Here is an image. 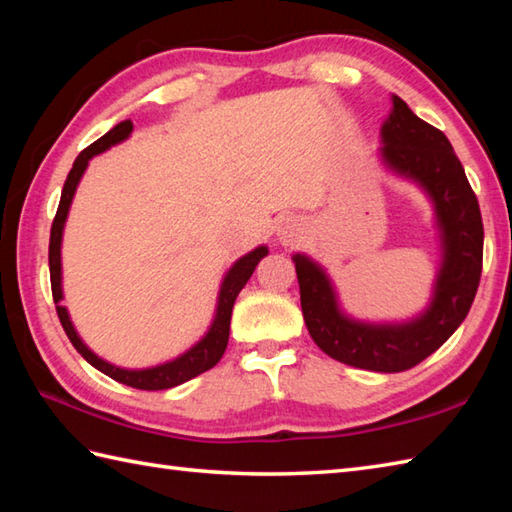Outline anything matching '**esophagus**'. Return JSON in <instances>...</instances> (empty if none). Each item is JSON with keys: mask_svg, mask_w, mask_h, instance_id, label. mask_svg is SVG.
Returning a JSON list of instances; mask_svg holds the SVG:
<instances>
[{"mask_svg": "<svg viewBox=\"0 0 512 512\" xmlns=\"http://www.w3.org/2000/svg\"><path fill=\"white\" fill-rule=\"evenodd\" d=\"M297 231H299L297 224L292 222V220H286L284 224H281V228H279V233H277V235H279L281 242L288 244V242H292V237L297 235Z\"/></svg>", "mask_w": 512, "mask_h": 512, "instance_id": "1", "label": "esophagus"}]
</instances>
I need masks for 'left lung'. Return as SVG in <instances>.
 I'll list each match as a JSON object with an SVG mask.
<instances>
[{"label":"left lung","mask_w":512,"mask_h":512,"mask_svg":"<svg viewBox=\"0 0 512 512\" xmlns=\"http://www.w3.org/2000/svg\"><path fill=\"white\" fill-rule=\"evenodd\" d=\"M391 103L380 127V158L429 195L440 231L442 264L427 310L405 323L350 319L325 270L308 255H292L312 341L334 361L383 374L418 365L460 328L480 286L484 250L480 204L449 138L413 114L400 96H391Z\"/></svg>","instance_id":"obj_1"}]
</instances>
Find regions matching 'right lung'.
Segmentation results:
<instances>
[{
    "label": "right lung",
    "mask_w": 512,
    "mask_h": 512,
    "mask_svg": "<svg viewBox=\"0 0 512 512\" xmlns=\"http://www.w3.org/2000/svg\"><path fill=\"white\" fill-rule=\"evenodd\" d=\"M132 121H123L116 127H112L110 132L101 136L96 143H92L88 149H83L79 156H76L74 165L68 173V180L63 184L61 191V202L57 215H54V222L50 228V250H48V262H50V284H52V299L54 306H57L59 321L63 325L65 334H68L70 343L76 347L85 361H88L92 367L99 369L105 376H110L118 383L136 387V389H145V391H158V389H169L187 383V380L200 376L206 369H211L220 361L226 345H228V332H231V314H233V303L239 295V290L246 286V281L253 275L255 266L262 262V259L268 255L266 246H257L255 250H250L244 257H239L237 262L228 270L222 286H220V295H217V308H215V317L209 332H206L202 339L189 347L187 352L180 354L173 361H167L156 367H147V369H123L116 367L112 363L103 361L101 356H96L88 345L81 341V336L76 334L74 325L70 321V314L61 306L63 299V288H61V237H63V226L65 220H68V211L74 198V191L79 187V182L83 178L85 169H88V162L96 156L103 154L105 149H110L112 145L123 143L125 138L132 134Z\"/></svg>",
    "instance_id": "obj_1"
}]
</instances>
